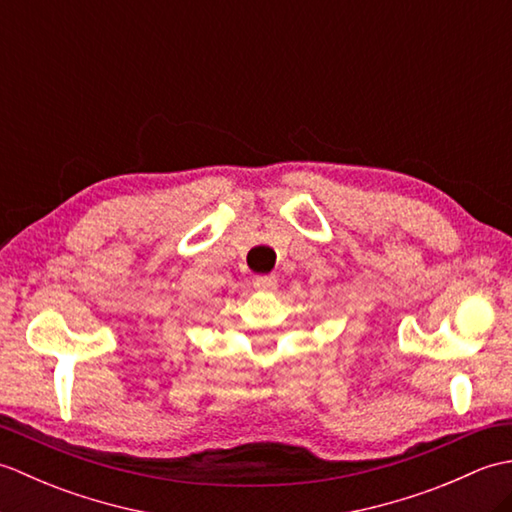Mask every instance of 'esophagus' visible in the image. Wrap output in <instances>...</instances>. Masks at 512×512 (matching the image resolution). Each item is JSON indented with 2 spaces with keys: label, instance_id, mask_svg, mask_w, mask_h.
<instances>
[{
  "label": "esophagus",
  "instance_id": "1",
  "mask_svg": "<svg viewBox=\"0 0 512 512\" xmlns=\"http://www.w3.org/2000/svg\"><path fill=\"white\" fill-rule=\"evenodd\" d=\"M253 286L262 292H273L277 288V277L275 275H257L253 279Z\"/></svg>",
  "mask_w": 512,
  "mask_h": 512
}]
</instances>
